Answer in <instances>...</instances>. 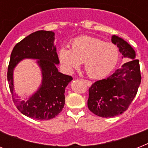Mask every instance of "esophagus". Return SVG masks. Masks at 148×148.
<instances>
[{
  "mask_svg": "<svg viewBox=\"0 0 148 148\" xmlns=\"http://www.w3.org/2000/svg\"><path fill=\"white\" fill-rule=\"evenodd\" d=\"M82 81H83L84 82L87 84V86H88V87H90L91 84H92V82L90 81H88V80H82Z\"/></svg>",
  "mask_w": 148,
  "mask_h": 148,
  "instance_id": "esophagus-1",
  "label": "esophagus"
}]
</instances>
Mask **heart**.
Masks as SVG:
<instances>
[{"label": "heart", "instance_id": "heart-1", "mask_svg": "<svg viewBox=\"0 0 148 148\" xmlns=\"http://www.w3.org/2000/svg\"><path fill=\"white\" fill-rule=\"evenodd\" d=\"M118 58L117 46L89 36L74 38L71 49L64 47L58 51L59 61L67 73L71 74L84 62L88 75L94 79L109 75L116 67Z\"/></svg>", "mask_w": 148, "mask_h": 148}]
</instances>
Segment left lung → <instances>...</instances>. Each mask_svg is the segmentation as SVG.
Returning <instances> with one entry per match:
<instances>
[{
    "instance_id": "left-lung-1",
    "label": "left lung",
    "mask_w": 148,
    "mask_h": 148,
    "mask_svg": "<svg viewBox=\"0 0 148 148\" xmlns=\"http://www.w3.org/2000/svg\"><path fill=\"white\" fill-rule=\"evenodd\" d=\"M111 42L117 45L122 58L130 60L89 88L88 108L101 117H113L124 113L135 97L141 81L139 60L133 47L116 35L111 37Z\"/></svg>"
}]
</instances>
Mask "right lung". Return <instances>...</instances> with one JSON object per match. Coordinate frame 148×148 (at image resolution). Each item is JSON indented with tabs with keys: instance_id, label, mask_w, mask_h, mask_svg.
Returning <instances> with one entry per match:
<instances>
[{
	"instance_id": "add662e5",
	"label": "right lung",
	"mask_w": 148,
	"mask_h": 148,
	"mask_svg": "<svg viewBox=\"0 0 148 148\" xmlns=\"http://www.w3.org/2000/svg\"><path fill=\"white\" fill-rule=\"evenodd\" d=\"M53 31H38L17 43L10 54L8 81L13 101L20 112L35 120L52 119L62 110L65 103V88L72 77L58 71L59 64ZM25 59L37 60L42 71V83L36 92L26 99L15 93L13 70Z\"/></svg>"
}]
</instances>
